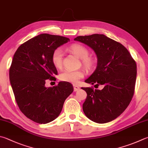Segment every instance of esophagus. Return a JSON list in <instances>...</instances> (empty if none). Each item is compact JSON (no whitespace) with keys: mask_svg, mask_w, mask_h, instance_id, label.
I'll return each instance as SVG.
<instances>
[{"mask_svg":"<svg viewBox=\"0 0 148 148\" xmlns=\"http://www.w3.org/2000/svg\"><path fill=\"white\" fill-rule=\"evenodd\" d=\"M79 89V87H78V86L77 85H74V90L76 92V91H77Z\"/></svg>","mask_w":148,"mask_h":148,"instance_id":"34e87169","label":"esophagus"}]
</instances>
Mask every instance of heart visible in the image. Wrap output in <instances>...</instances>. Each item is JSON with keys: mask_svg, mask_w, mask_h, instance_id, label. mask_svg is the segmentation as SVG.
Instances as JSON below:
<instances>
[{"mask_svg": "<svg viewBox=\"0 0 148 148\" xmlns=\"http://www.w3.org/2000/svg\"><path fill=\"white\" fill-rule=\"evenodd\" d=\"M68 50L74 55L81 59L82 63L85 69L87 72L92 71L95 69L96 65V59L89 54V51L87 47L80 44H73L68 48ZM63 52L60 48H57L53 51L52 54V62L53 66L60 69L63 64ZM84 76L83 71L80 70H64L60 74V79L63 82L76 84L79 79Z\"/></svg>", "mask_w": 148, "mask_h": 148, "instance_id": "heart-1", "label": "heart"}]
</instances>
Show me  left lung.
Wrapping results in <instances>:
<instances>
[{
    "label": "left lung",
    "instance_id": "obj_1",
    "mask_svg": "<svg viewBox=\"0 0 148 148\" xmlns=\"http://www.w3.org/2000/svg\"><path fill=\"white\" fill-rule=\"evenodd\" d=\"M74 40L92 48L97 56V67L85 82L104 86L101 90L82 87L87 94L83 112L95 122H111L132 100L136 78L135 61L123 45L103 34L78 36Z\"/></svg>",
    "mask_w": 148,
    "mask_h": 148
}]
</instances>
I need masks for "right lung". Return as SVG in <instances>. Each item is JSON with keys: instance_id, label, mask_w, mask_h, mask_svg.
I'll return each instance as SVG.
<instances>
[{"instance_id": "1", "label": "right lung", "mask_w": 148, "mask_h": 148, "mask_svg": "<svg viewBox=\"0 0 148 148\" xmlns=\"http://www.w3.org/2000/svg\"><path fill=\"white\" fill-rule=\"evenodd\" d=\"M69 41L65 37L40 34L21 45L13 56L10 80L15 100L21 111L35 122L55 120L73 92V86L65 82L45 87L47 79L54 81L58 74L52 62L53 52Z\"/></svg>"}]
</instances>
